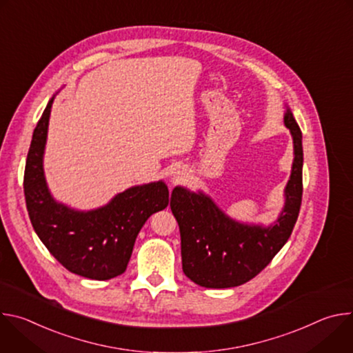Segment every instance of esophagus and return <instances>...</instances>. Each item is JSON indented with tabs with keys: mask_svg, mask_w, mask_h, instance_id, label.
<instances>
[{
	"mask_svg": "<svg viewBox=\"0 0 353 353\" xmlns=\"http://www.w3.org/2000/svg\"><path fill=\"white\" fill-rule=\"evenodd\" d=\"M184 177H185V173L179 170V172H176V174H174L173 180H174V181H180V180H184Z\"/></svg>",
	"mask_w": 353,
	"mask_h": 353,
	"instance_id": "esophagus-1",
	"label": "esophagus"
}]
</instances>
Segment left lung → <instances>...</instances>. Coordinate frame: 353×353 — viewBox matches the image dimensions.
<instances>
[{
	"instance_id": "8db88e82",
	"label": "left lung",
	"mask_w": 353,
	"mask_h": 353,
	"mask_svg": "<svg viewBox=\"0 0 353 353\" xmlns=\"http://www.w3.org/2000/svg\"><path fill=\"white\" fill-rule=\"evenodd\" d=\"M285 127L293 139V163L285 187V205L270 226L237 222L203 191L177 185L170 208L180 228L183 272L194 283L223 289L243 285L259 275L285 245L297 221L301 192L303 146L301 131L285 105Z\"/></svg>"
}]
</instances>
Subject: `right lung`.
<instances>
[{
  "instance_id": "right-lung-1",
  "label": "right lung",
  "mask_w": 353,
  "mask_h": 353,
  "mask_svg": "<svg viewBox=\"0 0 353 353\" xmlns=\"http://www.w3.org/2000/svg\"><path fill=\"white\" fill-rule=\"evenodd\" d=\"M53 102L54 96L33 131L28 152L23 191L29 218L41 243L68 271L89 279H112L125 271L148 218L169 205V190L162 180L134 185L90 211H78L56 201L43 169Z\"/></svg>"
}]
</instances>
